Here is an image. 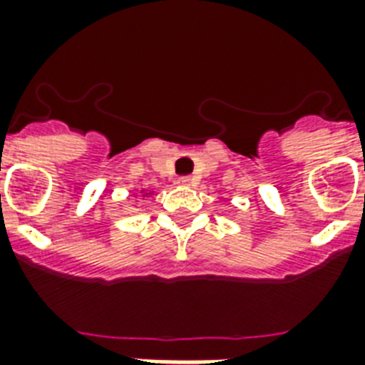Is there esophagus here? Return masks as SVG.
Instances as JSON below:
<instances>
[{
    "label": "esophagus",
    "instance_id": "1",
    "mask_svg": "<svg viewBox=\"0 0 365 365\" xmlns=\"http://www.w3.org/2000/svg\"><path fill=\"white\" fill-rule=\"evenodd\" d=\"M178 183H180V185H183V187H189V185H193V178H189V176L178 178Z\"/></svg>",
    "mask_w": 365,
    "mask_h": 365
}]
</instances>
